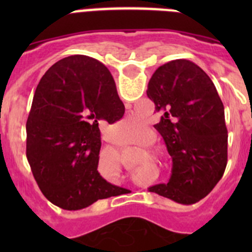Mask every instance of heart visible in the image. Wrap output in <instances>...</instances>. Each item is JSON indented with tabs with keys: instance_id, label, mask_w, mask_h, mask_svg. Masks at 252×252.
<instances>
[{
	"instance_id": "b5f03b06",
	"label": "heart",
	"mask_w": 252,
	"mask_h": 252,
	"mask_svg": "<svg viewBox=\"0 0 252 252\" xmlns=\"http://www.w3.org/2000/svg\"><path fill=\"white\" fill-rule=\"evenodd\" d=\"M140 126H141V125H140L139 120L133 119V117H126V119L120 121L119 125H117V127L121 128L122 131H125V132H127V133H133L137 128L140 127ZM146 140H149L148 137L144 139V142H145Z\"/></svg>"
}]
</instances>
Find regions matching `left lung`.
I'll use <instances>...</instances> for the list:
<instances>
[{
  "mask_svg": "<svg viewBox=\"0 0 252 252\" xmlns=\"http://www.w3.org/2000/svg\"><path fill=\"white\" fill-rule=\"evenodd\" d=\"M146 94L160 115L154 127L173 159L168 183L149 190L178 203L201 201L227 165L224 107L215 84L197 64L177 59L155 70Z\"/></svg>",
  "mask_w": 252,
  "mask_h": 252,
  "instance_id": "obj_1",
  "label": "left lung"
}]
</instances>
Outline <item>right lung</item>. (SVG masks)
<instances>
[{
    "label": "right lung",
    "instance_id": "right-lung-1",
    "mask_svg": "<svg viewBox=\"0 0 252 252\" xmlns=\"http://www.w3.org/2000/svg\"><path fill=\"white\" fill-rule=\"evenodd\" d=\"M124 113L112 74L97 59L72 55L46 70L26 122V157L48 201L77 211L124 190L97 169L98 124H113Z\"/></svg>",
    "mask_w": 252,
    "mask_h": 252
}]
</instances>
